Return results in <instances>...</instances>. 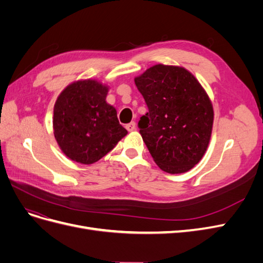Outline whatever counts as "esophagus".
<instances>
[{"mask_svg":"<svg viewBox=\"0 0 263 263\" xmlns=\"http://www.w3.org/2000/svg\"><path fill=\"white\" fill-rule=\"evenodd\" d=\"M126 129L128 130V132H134L135 129H136V123L132 122V123H129V124H127V125H126Z\"/></svg>","mask_w":263,"mask_h":263,"instance_id":"34e87169","label":"esophagus"}]
</instances>
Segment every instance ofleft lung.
<instances>
[{
    "label": "left lung",
    "mask_w": 263,
    "mask_h": 263,
    "mask_svg": "<svg viewBox=\"0 0 263 263\" xmlns=\"http://www.w3.org/2000/svg\"><path fill=\"white\" fill-rule=\"evenodd\" d=\"M135 84L149 109L138 126L154 161L164 172H187L211 140L214 109L208 93L185 68L161 63L135 78Z\"/></svg>",
    "instance_id": "left-lung-1"
}]
</instances>
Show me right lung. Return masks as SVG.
<instances>
[{
    "instance_id": "1",
    "label": "right lung",
    "mask_w": 263,
    "mask_h": 263,
    "mask_svg": "<svg viewBox=\"0 0 263 263\" xmlns=\"http://www.w3.org/2000/svg\"><path fill=\"white\" fill-rule=\"evenodd\" d=\"M108 86L94 79L69 84L53 107V135L69 159L92 164L127 135L115 107L106 102Z\"/></svg>"
}]
</instances>
